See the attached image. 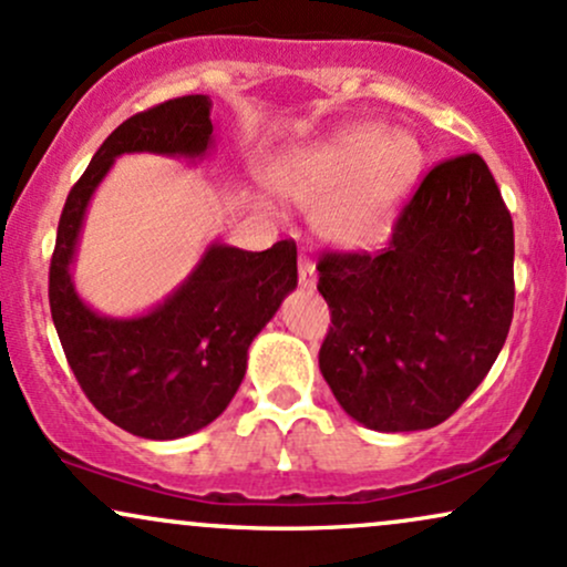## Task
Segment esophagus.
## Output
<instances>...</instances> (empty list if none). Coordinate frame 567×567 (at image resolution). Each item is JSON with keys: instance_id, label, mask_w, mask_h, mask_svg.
Returning <instances> with one entry per match:
<instances>
[{"instance_id": "esophagus-1", "label": "esophagus", "mask_w": 567, "mask_h": 567, "mask_svg": "<svg viewBox=\"0 0 567 567\" xmlns=\"http://www.w3.org/2000/svg\"><path fill=\"white\" fill-rule=\"evenodd\" d=\"M316 265L308 257H299V286L302 289H316Z\"/></svg>"}]
</instances>
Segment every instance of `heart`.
Instances as JSON below:
<instances>
[{
	"label": "heart",
	"mask_w": 567,
	"mask_h": 567,
	"mask_svg": "<svg viewBox=\"0 0 567 567\" xmlns=\"http://www.w3.org/2000/svg\"><path fill=\"white\" fill-rule=\"evenodd\" d=\"M424 166V148L405 130L352 124L281 153L268 185L286 202L317 204L316 225L329 241L363 249L388 236Z\"/></svg>",
	"instance_id": "b5f03b06"
}]
</instances>
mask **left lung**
<instances>
[{
	"label": "left lung",
	"mask_w": 567,
	"mask_h": 567,
	"mask_svg": "<svg viewBox=\"0 0 567 567\" xmlns=\"http://www.w3.org/2000/svg\"><path fill=\"white\" fill-rule=\"evenodd\" d=\"M515 230L477 153L430 169L379 255L326 251L318 291L331 310L318 365L363 427L441 424L475 392L515 310Z\"/></svg>",
	"instance_id": "8db88e82"
}]
</instances>
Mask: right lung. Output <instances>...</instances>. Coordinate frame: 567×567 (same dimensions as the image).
I'll use <instances>...</instances> for the list:
<instances>
[{
  "instance_id": "right-lung-1",
  "label": "right lung",
  "mask_w": 567,
  "mask_h": 567,
  "mask_svg": "<svg viewBox=\"0 0 567 567\" xmlns=\"http://www.w3.org/2000/svg\"><path fill=\"white\" fill-rule=\"evenodd\" d=\"M209 111L206 95H185L118 124L65 198L50 262L52 321L73 377L100 414L148 441L190 435L228 409L249 344L297 286L295 241L265 251L215 241L143 316H100L79 297L71 265L86 206L113 162L124 153L202 162L215 148Z\"/></svg>"
}]
</instances>
